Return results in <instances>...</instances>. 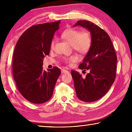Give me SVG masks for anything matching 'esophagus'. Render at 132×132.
I'll return each mask as SVG.
<instances>
[{
    "mask_svg": "<svg viewBox=\"0 0 132 132\" xmlns=\"http://www.w3.org/2000/svg\"><path fill=\"white\" fill-rule=\"evenodd\" d=\"M69 73V71L65 70V69H63L62 70V74H63V73Z\"/></svg>",
    "mask_w": 132,
    "mask_h": 132,
    "instance_id": "34e87169",
    "label": "esophagus"
}]
</instances>
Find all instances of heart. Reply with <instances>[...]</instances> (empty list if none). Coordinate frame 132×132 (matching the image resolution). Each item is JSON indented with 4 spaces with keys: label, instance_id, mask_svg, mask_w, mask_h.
<instances>
[{
    "label": "heart",
    "instance_id": "obj_1",
    "mask_svg": "<svg viewBox=\"0 0 132 132\" xmlns=\"http://www.w3.org/2000/svg\"><path fill=\"white\" fill-rule=\"evenodd\" d=\"M62 37L72 46V48L75 51L81 54L87 53L92 44V37L88 31L80 32L76 29L69 28L63 31ZM55 41V38L52 40L51 44V48L54 47ZM64 61L66 63L71 64L78 61V57L76 55H73L69 57L64 58Z\"/></svg>",
    "mask_w": 132,
    "mask_h": 132
}]
</instances>
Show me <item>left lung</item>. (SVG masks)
Returning <instances> with one entry per match:
<instances>
[{
    "mask_svg": "<svg viewBox=\"0 0 132 132\" xmlns=\"http://www.w3.org/2000/svg\"><path fill=\"white\" fill-rule=\"evenodd\" d=\"M80 26L90 32L92 44L79 68L89 73L86 77L71 71L77 98L82 101H97L106 94L115 81L117 57L108 34L91 22L79 20L73 27Z\"/></svg>",
    "mask_w": 132,
    "mask_h": 132,
    "instance_id": "8db88e82",
    "label": "left lung"
}]
</instances>
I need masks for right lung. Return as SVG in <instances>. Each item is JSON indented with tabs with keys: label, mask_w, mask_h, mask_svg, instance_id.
<instances>
[{
	"label": "right lung",
	"mask_w": 132,
	"mask_h": 132,
	"mask_svg": "<svg viewBox=\"0 0 132 132\" xmlns=\"http://www.w3.org/2000/svg\"><path fill=\"white\" fill-rule=\"evenodd\" d=\"M61 21L31 26L18 40L13 57V74L16 86L27 100L34 104L48 101L61 71L57 67L43 70V59Z\"/></svg>",
	"instance_id": "add662e5"
}]
</instances>
